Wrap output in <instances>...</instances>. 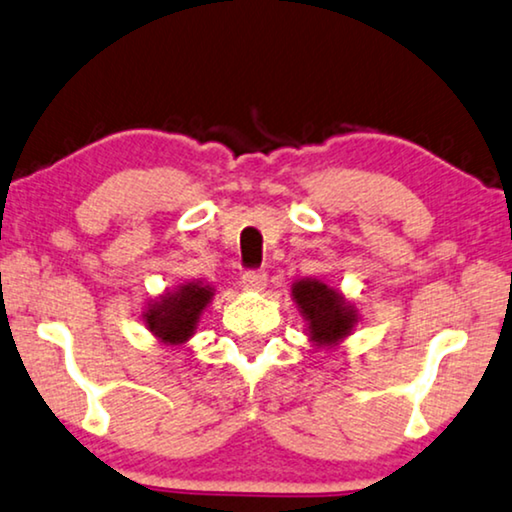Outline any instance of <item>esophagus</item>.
<instances>
[{"instance_id": "1", "label": "esophagus", "mask_w": 512, "mask_h": 512, "mask_svg": "<svg viewBox=\"0 0 512 512\" xmlns=\"http://www.w3.org/2000/svg\"><path fill=\"white\" fill-rule=\"evenodd\" d=\"M241 283L246 290H264L266 287V273L262 269H248L243 273Z\"/></svg>"}]
</instances>
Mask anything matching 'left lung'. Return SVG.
Returning <instances> with one entry per match:
<instances>
[{
    "label": "left lung",
    "instance_id": "obj_1",
    "mask_svg": "<svg viewBox=\"0 0 512 512\" xmlns=\"http://www.w3.org/2000/svg\"><path fill=\"white\" fill-rule=\"evenodd\" d=\"M292 297L308 320V331L318 345H336L355 327L357 313L336 290L320 280H299L292 285Z\"/></svg>",
    "mask_w": 512,
    "mask_h": 512
}]
</instances>
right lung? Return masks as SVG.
<instances>
[{"label":"right lung","mask_w":512,"mask_h":512,"mask_svg":"<svg viewBox=\"0 0 512 512\" xmlns=\"http://www.w3.org/2000/svg\"><path fill=\"white\" fill-rule=\"evenodd\" d=\"M211 297L213 290L208 285L187 283L181 290L164 294L162 301L150 304L143 320L160 341L178 345L194 334L199 315Z\"/></svg>","instance_id":"1"}]
</instances>
